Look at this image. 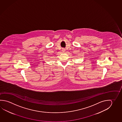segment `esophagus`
Segmentation results:
<instances>
[{"label": "esophagus", "mask_w": 122, "mask_h": 122, "mask_svg": "<svg viewBox=\"0 0 122 122\" xmlns=\"http://www.w3.org/2000/svg\"><path fill=\"white\" fill-rule=\"evenodd\" d=\"M65 50H66V49H64V48H63V49H62V51L63 52H64V51H65Z\"/></svg>", "instance_id": "obj_1"}]
</instances>
